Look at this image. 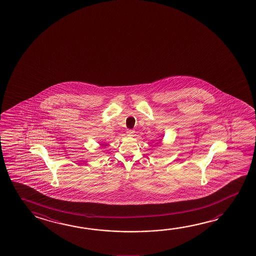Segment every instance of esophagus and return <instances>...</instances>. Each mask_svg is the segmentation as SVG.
<instances>
[{
	"label": "esophagus",
	"instance_id": "esophagus-1",
	"mask_svg": "<svg viewBox=\"0 0 256 256\" xmlns=\"http://www.w3.org/2000/svg\"><path fill=\"white\" fill-rule=\"evenodd\" d=\"M126 134H128V136H134V130H128V131H126Z\"/></svg>",
	"mask_w": 256,
	"mask_h": 256
}]
</instances>
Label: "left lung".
Returning <instances> with one entry per match:
<instances>
[{
	"instance_id": "left-lung-1",
	"label": "left lung",
	"mask_w": 256,
	"mask_h": 256,
	"mask_svg": "<svg viewBox=\"0 0 256 256\" xmlns=\"http://www.w3.org/2000/svg\"><path fill=\"white\" fill-rule=\"evenodd\" d=\"M160 143H161V142H160Z\"/></svg>"
}]
</instances>
